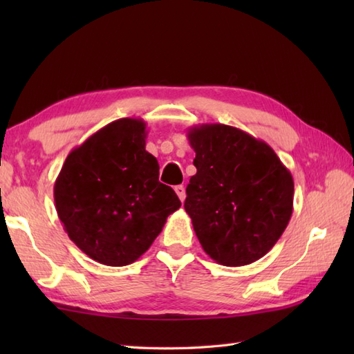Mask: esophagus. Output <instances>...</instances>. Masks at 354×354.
<instances>
[{
    "mask_svg": "<svg viewBox=\"0 0 354 354\" xmlns=\"http://www.w3.org/2000/svg\"><path fill=\"white\" fill-rule=\"evenodd\" d=\"M175 192L178 194V198L181 199V202H184L185 201V189H184V185H176L175 187Z\"/></svg>",
    "mask_w": 354,
    "mask_h": 354,
    "instance_id": "obj_1",
    "label": "esophagus"
}]
</instances>
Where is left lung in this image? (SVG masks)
I'll return each mask as SVG.
<instances>
[{
  "label": "left lung",
  "instance_id": "1",
  "mask_svg": "<svg viewBox=\"0 0 354 354\" xmlns=\"http://www.w3.org/2000/svg\"><path fill=\"white\" fill-rule=\"evenodd\" d=\"M196 175L184 208L199 243L223 266H245L268 254L293 209V178L265 141L237 127H190Z\"/></svg>",
  "mask_w": 354,
  "mask_h": 354
}]
</instances>
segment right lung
Masks as SVG:
<instances>
[{
    "label": "right lung",
    "mask_w": 354,
    "mask_h": 354,
    "mask_svg": "<svg viewBox=\"0 0 354 354\" xmlns=\"http://www.w3.org/2000/svg\"><path fill=\"white\" fill-rule=\"evenodd\" d=\"M146 123L120 118L73 149L55 183V204L68 237L89 259L126 266L145 254L181 207L158 181L146 150Z\"/></svg>",
    "instance_id": "obj_1"
}]
</instances>
